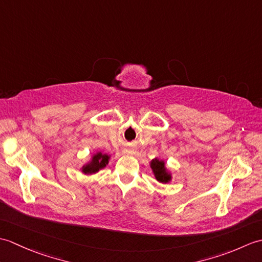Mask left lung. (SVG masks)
<instances>
[{"label": "left lung", "instance_id": "obj_1", "mask_svg": "<svg viewBox=\"0 0 262 262\" xmlns=\"http://www.w3.org/2000/svg\"><path fill=\"white\" fill-rule=\"evenodd\" d=\"M151 169L155 176V179H157L159 182L168 183L171 181V173L166 170L164 161L159 160L158 158L152 160Z\"/></svg>", "mask_w": 262, "mask_h": 262}]
</instances>
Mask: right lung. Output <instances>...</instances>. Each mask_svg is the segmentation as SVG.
<instances>
[{
    "label": "right lung",
    "mask_w": 262,
    "mask_h": 262,
    "mask_svg": "<svg viewBox=\"0 0 262 262\" xmlns=\"http://www.w3.org/2000/svg\"><path fill=\"white\" fill-rule=\"evenodd\" d=\"M109 159L110 157L108 154H102L101 152H98L97 154L93 155L90 162L82 166V172L84 174L97 173L99 170L103 169L108 164Z\"/></svg>",
    "instance_id": "right-lung-1"
}]
</instances>
